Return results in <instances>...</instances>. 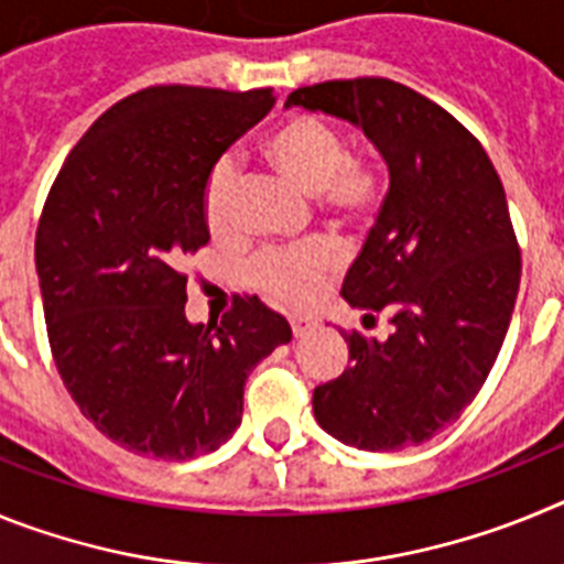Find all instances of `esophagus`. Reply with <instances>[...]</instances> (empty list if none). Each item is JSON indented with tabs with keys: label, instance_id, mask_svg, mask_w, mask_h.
Listing matches in <instances>:
<instances>
[{
	"label": "esophagus",
	"instance_id": "esophagus-1",
	"mask_svg": "<svg viewBox=\"0 0 564 564\" xmlns=\"http://www.w3.org/2000/svg\"><path fill=\"white\" fill-rule=\"evenodd\" d=\"M313 330V322H307V318H302V316H291V333L296 338H302L305 336V333H311Z\"/></svg>",
	"mask_w": 564,
	"mask_h": 564
}]
</instances>
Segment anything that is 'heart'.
Instances as JSON below:
<instances>
[{"mask_svg":"<svg viewBox=\"0 0 564 564\" xmlns=\"http://www.w3.org/2000/svg\"><path fill=\"white\" fill-rule=\"evenodd\" d=\"M265 161L299 192L318 197V206L336 223L367 220L381 203L383 183L378 169L347 154L341 132L313 115H291L262 141ZM234 166L217 161L203 188V217L212 237H228L234 228ZM341 259L327 242H307L291 251H268L253 262L251 276L262 291L282 302H307Z\"/></svg>","mask_w":564,"mask_h":564,"instance_id":"b5f03b06","label":"heart"}]
</instances>
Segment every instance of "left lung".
I'll list each match as a JSON object with an SVG mask.
<instances>
[{
    "mask_svg": "<svg viewBox=\"0 0 564 564\" xmlns=\"http://www.w3.org/2000/svg\"><path fill=\"white\" fill-rule=\"evenodd\" d=\"M293 104L356 123L390 169L341 296L392 333H341L350 367L313 390V415L356 449L417 446L475 401L511 325L522 259L500 174L457 118L390 78L299 87Z\"/></svg>",
    "mask_w": 564,
    "mask_h": 564,
    "instance_id": "obj_1",
    "label": "left lung"
}]
</instances>
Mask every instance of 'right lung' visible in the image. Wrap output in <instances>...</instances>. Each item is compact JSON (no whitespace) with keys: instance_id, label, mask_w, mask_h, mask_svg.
Masks as SVG:
<instances>
[{"instance_id":"1","label":"right lung","mask_w":564,"mask_h":564,"mask_svg":"<svg viewBox=\"0 0 564 564\" xmlns=\"http://www.w3.org/2000/svg\"><path fill=\"white\" fill-rule=\"evenodd\" d=\"M273 101V89L132 93L87 129L47 194L36 273L53 361L84 417L134 455L220 449L251 370L293 336L257 296L234 299L220 325L186 318L208 172Z\"/></svg>"}]
</instances>
